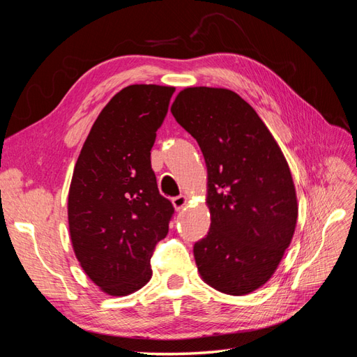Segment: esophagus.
Wrapping results in <instances>:
<instances>
[{
	"label": "esophagus",
	"instance_id": "1",
	"mask_svg": "<svg viewBox=\"0 0 357 357\" xmlns=\"http://www.w3.org/2000/svg\"><path fill=\"white\" fill-rule=\"evenodd\" d=\"M188 204V198L185 195H178L176 198H172V205H174V208L178 211L181 210L185 205Z\"/></svg>",
	"mask_w": 357,
	"mask_h": 357
}]
</instances>
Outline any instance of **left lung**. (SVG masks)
<instances>
[{
    "mask_svg": "<svg viewBox=\"0 0 357 357\" xmlns=\"http://www.w3.org/2000/svg\"><path fill=\"white\" fill-rule=\"evenodd\" d=\"M171 113L198 142L208 172L211 225L193 245L198 271L223 294H250L271 278L295 232L287 162L253 107L229 89H183Z\"/></svg>",
    "mask_w": 357,
    "mask_h": 357,
    "instance_id": "1",
    "label": "left lung"
}]
</instances>
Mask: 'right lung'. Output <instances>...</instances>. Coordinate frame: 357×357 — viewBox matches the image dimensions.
Instances as JSON below:
<instances>
[{
    "label": "right lung",
    "mask_w": 357,
    "mask_h": 357,
    "mask_svg": "<svg viewBox=\"0 0 357 357\" xmlns=\"http://www.w3.org/2000/svg\"><path fill=\"white\" fill-rule=\"evenodd\" d=\"M174 88L131 84L96 119L75 162L68 223L75 257L105 294L125 296L152 277L150 259L174 214L150 164Z\"/></svg>",
    "instance_id": "1"
}]
</instances>
